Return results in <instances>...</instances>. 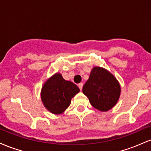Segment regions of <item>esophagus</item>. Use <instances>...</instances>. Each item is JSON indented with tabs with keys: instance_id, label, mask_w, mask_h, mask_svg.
Instances as JSON below:
<instances>
[{
	"instance_id": "34e87169",
	"label": "esophagus",
	"mask_w": 151,
	"mask_h": 151,
	"mask_svg": "<svg viewBox=\"0 0 151 151\" xmlns=\"http://www.w3.org/2000/svg\"><path fill=\"white\" fill-rule=\"evenodd\" d=\"M78 86H79V89H80V90L82 89V87H83V83H79V84H78Z\"/></svg>"
}]
</instances>
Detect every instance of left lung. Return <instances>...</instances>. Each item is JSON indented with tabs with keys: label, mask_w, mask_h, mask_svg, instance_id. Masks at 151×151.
<instances>
[{
	"label": "left lung",
	"mask_w": 151,
	"mask_h": 151,
	"mask_svg": "<svg viewBox=\"0 0 151 151\" xmlns=\"http://www.w3.org/2000/svg\"><path fill=\"white\" fill-rule=\"evenodd\" d=\"M82 91L90 104L101 111H107L116 104L121 86L116 77L108 70L94 67L89 78L83 86Z\"/></svg>",
	"instance_id": "8db88e82"
}]
</instances>
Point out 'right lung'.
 <instances>
[{
  "label": "right lung",
  "instance_id": "obj_1",
  "mask_svg": "<svg viewBox=\"0 0 151 151\" xmlns=\"http://www.w3.org/2000/svg\"><path fill=\"white\" fill-rule=\"evenodd\" d=\"M78 92L79 87L56 73L48 79L42 88L41 99L45 107L54 114H60L69 107L71 99Z\"/></svg>",
  "mask_w": 151,
  "mask_h": 151
}]
</instances>
